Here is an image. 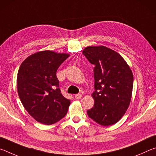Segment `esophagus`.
<instances>
[{"mask_svg": "<svg viewBox=\"0 0 156 156\" xmlns=\"http://www.w3.org/2000/svg\"><path fill=\"white\" fill-rule=\"evenodd\" d=\"M82 94H76L75 95V98L76 99H77V100H78V99H80L81 98H82Z\"/></svg>", "mask_w": 156, "mask_h": 156, "instance_id": "1", "label": "esophagus"}]
</instances>
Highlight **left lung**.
Returning <instances> with one entry per match:
<instances>
[{"instance_id": "1", "label": "left lung", "mask_w": 156, "mask_h": 156, "mask_svg": "<svg viewBox=\"0 0 156 156\" xmlns=\"http://www.w3.org/2000/svg\"><path fill=\"white\" fill-rule=\"evenodd\" d=\"M83 54L95 65L94 107L87 111L89 118L102 126L118 122L130 105L133 76L125 60L105 46H88Z\"/></svg>"}]
</instances>
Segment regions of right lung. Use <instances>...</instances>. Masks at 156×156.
I'll use <instances>...</instances> for the list:
<instances>
[{
  "label": "right lung",
  "mask_w": 156,
  "mask_h": 156,
  "mask_svg": "<svg viewBox=\"0 0 156 156\" xmlns=\"http://www.w3.org/2000/svg\"><path fill=\"white\" fill-rule=\"evenodd\" d=\"M69 56L50 50L28 56L20 66L17 90L23 107L37 122L50 125L67 114L70 100L62 96L56 72Z\"/></svg>",
  "instance_id": "right-lung-1"
}]
</instances>
